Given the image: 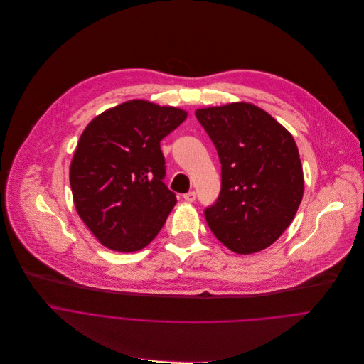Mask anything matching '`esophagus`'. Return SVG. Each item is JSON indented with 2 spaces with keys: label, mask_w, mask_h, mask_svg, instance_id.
Listing matches in <instances>:
<instances>
[{
  "label": "esophagus",
  "mask_w": 364,
  "mask_h": 364,
  "mask_svg": "<svg viewBox=\"0 0 364 364\" xmlns=\"http://www.w3.org/2000/svg\"><path fill=\"white\" fill-rule=\"evenodd\" d=\"M183 199L188 200V202H193V200L196 199V193H195L193 191H191V192H188V193L183 195Z\"/></svg>",
  "instance_id": "obj_1"
}]
</instances>
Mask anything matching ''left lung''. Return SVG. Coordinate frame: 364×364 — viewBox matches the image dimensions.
<instances>
[{
    "label": "left lung",
    "instance_id": "obj_1",
    "mask_svg": "<svg viewBox=\"0 0 364 364\" xmlns=\"http://www.w3.org/2000/svg\"><path fill=\"white\" fill-rule=\"evenodd\" d=\"M221 162V192L205 209L206 223L225 247L254 254L291 224L304 193L299 148L284 126L251 103L195 112Z\"/></svg>",
    "mask_w": 364,
    "mask_h": 364
}]
</instances>
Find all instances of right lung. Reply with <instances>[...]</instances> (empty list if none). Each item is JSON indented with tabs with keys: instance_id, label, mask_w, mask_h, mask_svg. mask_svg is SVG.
<instances>
[{
	"instance_id": "right-lung-1",
	"label": "right lung",
	"mask_w": 364,
	"mask_h": 364,
	"mask_svg": "<svg viewBox=\"0 0 364 364\" xmlns=\"http://www.w3.org/2000/svg\"><path fill=\"white\" fill-rule=\"evenodd\" d=\"M186 116L178 107L129 100L83 130L70 186L79 216L105 247L139 251L162 230L176 196L164 183L161 140Z\"/></svg>"
}]
</instances>
